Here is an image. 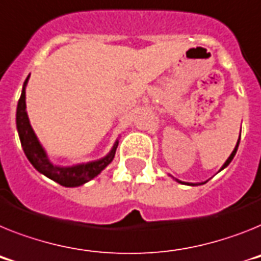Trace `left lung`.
<instances>
[{
    "instance_id": "1",
    "label": "left lung",
    "mask_w": 261,
    "mask_h": 261,
    "mask_svg": "<svg viewBox=\"0 0 261 261\" xmlns=\"http://www.w3.org/2000/svg\"><path fill=\"white\" fill-rule=\"evenodd\" d=\"M238 147H239V141H238V144H236V146H235V148H233V151H232V154L229 155V158H228V159H227V161H225V163L223 164V167L220 168V170L225 168V167H227V166H228L229 163H231V161H232V159H233V156H235L236 151H238ZM178 181H179V183H183V181H180V180H178ZM186 185H187V183H186ZM188 185H190V183H188ZM190 186H195V185H190Z\"/></svg>"
}]
</instances>
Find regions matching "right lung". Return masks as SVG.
I'll list each match as a JSON object with an SVG mask.
<instances>
[{"label": "right lung", "mask_w": 261, "mask_h": 261, "mask_svg": "<svg viewBox=\"0 0 261 261\" xmlns=\"http://www.w3.org/2000/svg\"><path fill=\"white\" fill-rule=\"evenodd\" d=\"M30 76V75H29ZM29 76L26 78L23 83L22 94L19 97L18 105H17V130H18L19 139L22 144L23 152L26 158L29 159L30 163L34 166L37 171L43 174L45 176L50 178L51 180L60 183L65 187H76V186L85 185L86 181L91 180L99 174L105 167L113 162L114 155L118 147V142H115L114 147L111 148L110 154L95 162H89L85 164H76L73 167H60L50 163L47 159L45 150L39 144L32 126H30L28 113H26V102H25V87L29 81Z\"/></svg>", "instance_id": "right-lung-1"}]
</instances>
